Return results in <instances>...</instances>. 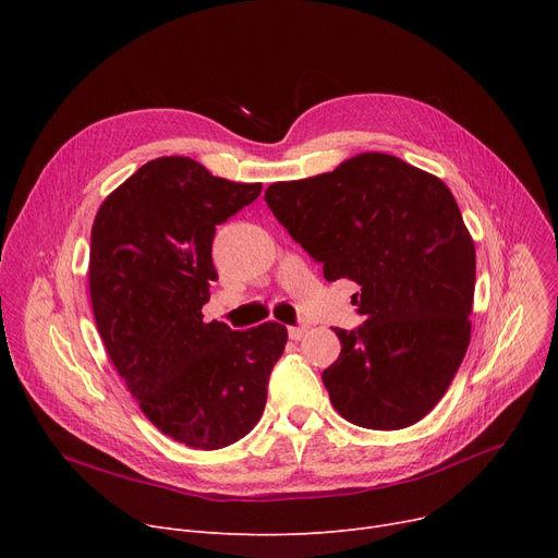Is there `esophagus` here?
I'll use <instances>...</instances> for the list:
<instances>
[{
  "instance_id": "1",
  "label": "esophagus",
  "mask_w": 558,
  "mask_h": 558,
  "mask_svg": "<svg viewBox=\"0 0 558 558\" xmlns=\"http://www.w3.org/2000/svg\"><path fill=\"white\" fill-rule=\"evenodd\" d=\"M305 332H307V326H305V324H303V326H294V328H289V339L299 341V339H303Z\"/></svg>"
}]
</instances>
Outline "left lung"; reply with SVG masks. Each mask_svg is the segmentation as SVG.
Segmentation results:
<instances>
[{
	"label": "left lung",
	"instance_id": "8db88e82",
	"mask_svg": "<svg viewBox=\"0 0 558 558\" xmlns=\"http://www.w3.org/2000/svg\"><path fill=\"white\" fill-rule=\"evenodd\" d=\"M264 201L328 282L353 280L364 324L335 328L324 371L337 412L368 429H402L448 391L471 343L475 244L436 175L389 154L274 183Z\"/></svg>",
	"mask_w": 558,
	"mask_h": 558
}]
</instances>
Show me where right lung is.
I'll list each match as a JSON object with an SVG mask.
<instances>
[{
    "mask_svg": "<svg viewBox=\"0 0 558 558\" xmlns=\"http://www.w3.org/2000/svg\"><path fill=\"white\" fill-rule=\"evenodd\" d=\"M262 183H232L183 156L142 165L93 223L90 299L110 362L144 416L173 441L219 450L267 404L287 328L230 330L201 307L217 280L213 240Z\"/></svg>",
    "mask_w": 558,
    "mask_h": 558,
    "instance_id": "1",
    "label": "right lung"
}]
</instances>
